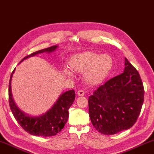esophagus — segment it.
Here are the masks:
<instances>
[{"label":"esophagus","instance_id":"1","mask_svg":"<svg viewBox=\"0 0 154 154\" xmlns=\"http://www.w3.org/2000/svg\"><path fill=\"white\" fill-rule=\"evenodd\" d=\"M77 93V95H78V96H82L84 95V94H85L84 91L82 90H78Z\"/></svg>","mask_w":154,"mask_h":154}]
</instances>
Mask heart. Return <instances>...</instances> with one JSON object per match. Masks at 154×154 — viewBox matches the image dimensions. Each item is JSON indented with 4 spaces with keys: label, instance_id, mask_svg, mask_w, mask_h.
Here are the masks:
<instances>
[{
    "label": "heart",
    "instance_id": "heart-1",
    "mask_svg": "<svg viewBox=\"0 0 154 154\" xmlns=\"http://www.w3.org/2000/svg\"><path fill=\"white\" fill-rule=\"evenodd\" d=\"M69 65L75 72H85V83L90 86H96L103 83L109 76L113 68V60L109 54L88 51L72 56ZM64 72L71 75V72L67 70H65Z\"/></svg>",
    "mask_w": 154,
    "mask_h": 154
}]
</instances>
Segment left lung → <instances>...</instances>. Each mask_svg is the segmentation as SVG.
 I'll list each match as a JSON object with an SVG mask.
<instances>
[{
    "instance_id": "8db88e82",
    "label": "left lung",
    "mask_w": 154,
    "mask_h": 154,
    "mask_svg": "<svg viewBox=\"0 0 154 154\" xmlns=\"http://www.w3.org/2000/svg\"><path fill=\"white\" fill-rule=\"evenodd\" d=\"M144 92L139 72L125 58L124 72L108 80L88 98L93 126L104 134L129 129L141 111Z\"/></svg>"
}]
</instances>
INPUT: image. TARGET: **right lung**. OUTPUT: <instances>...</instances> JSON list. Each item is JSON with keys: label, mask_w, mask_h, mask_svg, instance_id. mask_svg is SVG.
I'll return each mask as SVG.
<instances>
[{"label": "right lung", "mask_w": 154, "mask_h": 154, "mask_svg": "<svg viewBox=\"0 0 154 154\" xmlns=\"http://www.w3.org/2000/svg\"><path fill=\"white\" fill-rule=\"evenodd\" d=\"M56 48L57 45H54L35 51L24 57L20 62L36 54L43 52L49 53L54 51L56 50ZM15 70V69L11 72L9 83V106L15 119L25 131L32 135L42 137H51L56 135L63 128L69 118V109L71 107L75 98V91L71 90L61 94L53 106L45 113L38 117L29 116L19 109L15 105L14 99L12 98L11 81Z\"/></svg>", "instance_id": "obj_1"}]
</instances>
